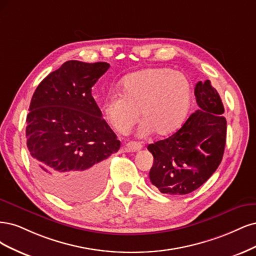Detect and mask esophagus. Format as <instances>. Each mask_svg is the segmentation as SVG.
Segmentation results:
<instances>
[{"mask_svg": "<svg viewBox=\"0 0 256 256\" xmlns=\"http://www.w3.org/2000/svg\"><path fill=\"white\" fill-rule=\"evenodd\" d=\"M142 146L140 144L139 142H130L126 144V152H136V151L142 150Z\"/></svg>", "mask_w": 256, "mask_h": 256, "instance_id": "obj_1", "label": "esophagus"}]
</instances>
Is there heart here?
<instances>
[{"label": "heart", "instance_id": "b5f03b06", "mask_svg": "<svg viewBox=\"0 0 256 256\" xmlns=\"http://www.w3.org/2000/svg\"><path fill=\"white\" fill-rule=\"evenodd\" d=\"M192 86L183 73L170 68H150L128 76L121 94L103 106L106 120L120 134H128L139 120V134L168 137L184 124L190 110Z\"/></svg>", "mask_w": 256, "mask_h": 256}]
</instances>
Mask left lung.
Segmentation results:
<instances>
[{
	"label": "left lung",
	"mask_w": 256,
	"mask_h": 256,
	"mask_svg": "<svg viewBox=\"0 0 256 256\" xmlns=\"http://www.w3.org/2000/svg\"><path fill=\"white\" fill-rule=\"evenodd\" d=\"M194 96L199 110L176 133L148 146L154 158L150 180L162 194L192 192L212 176L224 158L226 120L220 96L210 80L198 82Z\"/></svg>",
	"instance_id": "left-lung-1"
}]
</instances>
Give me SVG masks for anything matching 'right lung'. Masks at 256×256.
Instances as JSON below:
<instances>
[{"label":"right lung","instance_id":"right-lung-1","mask_svg":"<svg viewBox=\"0 0 256 256\" xmlns=\"http://www.w3.org/2000/svg\"><path fill=\"white\" fill-rule=\"evenodd\" d=\"M110 64L69 60L42 80L26 117V144L40 183L64 201L80 202L103 187L107 158L120 149L92 87Z\"/></svg>","mask_w":256,"mask_h":256}]
</instances>
